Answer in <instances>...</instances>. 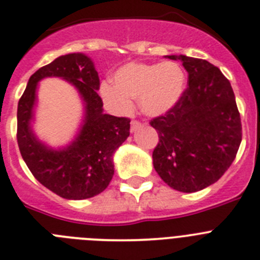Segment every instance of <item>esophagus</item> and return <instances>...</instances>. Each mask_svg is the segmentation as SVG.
<instances>
[{
    "label": "esophagus",
    "mask_w": 260,
    "mask_h": 260,
    "mask_svg": "<svg viewBox=\"0 0 260 260\" xmlns=\"http://www.w3.org/2000/svg\"><path fill=\"white\" fill-rule=\"evenodd\" d=\"M140 127H141V123L138 122V120H132V122H131V132H135V131L138 129Z\"/></svg>",
    "instance_id": "esophagus-1"
}]
</instances>
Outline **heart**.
I'll use <instances>...</instances> for the list:
<instances>
[{
	"instance_id": "b5f03b06",
	"label": "heart",
	"mask_w": 260,
	"mask_h": 260,
	"mask_svg": "<svg viewBox=\"0 0 260 260\" xmlns=\"http://www.w3.org/2000/svg\"><path fill=\"white\" fill-rule=\"evenodd\" d=\"M113 81L104 82L100 92L104 100L120 114L129 113L132 99H138L146 115L166 114L178 103L186 88V74L176 61L129 62L114 73Z\"/></svg>"
}]
</instances>
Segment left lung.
Instances as JSON below:
<instances>
[{
  "instance_id": "left-lung-1",
  "label": "left lung",
  "mask_w": 260,
  "mask_h": 260,
  "mask_svg": "<svg viewBox=\"0 0 260 260\" xmlns=\"http://www.w3.org/2000/svg\"><path fill=\"white\" fill-rule=\"evenodd\" d=\"M188 73L178 103L150 122L159 142L152 163L160 178L181 192L213 185L235 160L242 138L241 119L231 83L203 59L169 55Z\"/></svg>"
}]
</instances>
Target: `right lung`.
I'll use <instances>...</instances> for the list:
<instances>
[{
  "label": "right lung",
  "instance_id": "add662e5",
  "mask_svg": "<svg viewBox=\"0 0 260 260\" xmlns=\"http://www.w3.org/2000/svg\"><path fill=\"white\" fill-rule=\"evenodd\" d=\"M47 76L73 84L85 104V118L75 141L55 150L41 143L31 129L37 84ZM100 79L84 53H69L40 68L29 78L18 104V145L29 171L45 187L68 200H83L103 192L114 176L113 155L129 136V119L104 114L97 93Z\"/></svg>",
  "mask_w": 260,
  "mask_h": 260
}]
</instances>
